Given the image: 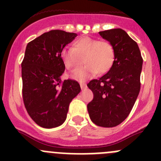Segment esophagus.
Here are the masks:
<instances>
[{
	"mask_svg": "<svg viewBox=\"0 0 161 161\" xmlns=\"http://www.w3.org/2000/svg\"><path fill=\"white\" fill-rule=\"evenodd\" d=\"M80 86H81V89H85L86 87V83H84V82H80Z\"/></svg>",
	"mask_w": 161,
	"mask_h": 161,
	"instance_id": "obj_1",
	"label": "esophagus"
}]
</instances>
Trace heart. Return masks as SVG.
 <instances>
[{
	"mask_svg": "<svg viewBox=\"0 0 161 161\" xmlns=\"http://www.w3.org/2000/svg\"><path fill=\"white\" fill-rule=\"evenodd\" d=\"M61 58L69 70H75L82 64H86L71 75V78L85 81L97 73H106L111 69L114 61V50L110 42L98 40L90 37H82L73 43V47H64L61 52Z\"/></svg>",
	"mask_w": 161,
	"mask_h": 161,
	"instance_id": "obj_1",
	"label": "heart"
}]
</instances>
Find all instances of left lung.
<instances>
[{
    "mask_svg": "<svg viewBox=\"0 0 161 161\" xmlns=\"http://www.w3.org/2000/svg\"><path fill=\"white\" fill-rule=\"evenodd\" d=\"M114 50V61L108 72L87 86L93 99L87 105L91 121L111 128L129 116L140 90L142 58L137 43L125 31L113 29L99 32Z\"/></svg>",
    "mask_w": 161,
    "mask_h": 161,
    "instance_id": "8db88e82",
    "label": "left lung"
}]
</instances>
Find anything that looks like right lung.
Masks as SVG:
<instances>
[{
  "label": "right lung",
  "instance_id": "obj_1",
  "mask_svg": "<svg viewBox=\"0 0 161 161\" xmlns=\"http://www.w3.org/2000/svg\"><path fill=\"white\" fill-rule=\"evenodd\" d=\"M77 36L74 32L51 30L27 44L22 63V97L26 111L40 127L62 125L69 103L80 92L78 82H61L65 66L61 58L64 47Z\"/></svg>",
  "mask_w": 161,
  "mask_h": 161
}]
</instances>
